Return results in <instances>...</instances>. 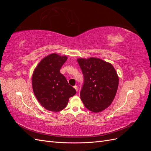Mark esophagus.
<instances>
[{
    "label": "esophagus",
    "mask_w": 151,
    "mask_h": 151,
    "mask_svg": "<svg viewBox=\"0 0 151 151\" xmlns=\"http://www.w3.org/2000/svg\"><path fill=\"white\" fill-rule=\"evenodd\" d=\"M74 88H75V89L76 90V91H78V87H77V86H74Z\"/></svg>",
    "instance_id": "1"
}]
</instances>
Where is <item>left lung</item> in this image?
<instances>
[{
	"label": "left lung",
	"instance_id": "1",
	"mask_svg": "<svg viewBox=\"0 0 151 151\" xmlns=\"http://www.w3.org/2000/svg\"><path fill=\"white\" fill-rule=\"evenodd\" d=\"M77 62L84 77L82 101L89 111H102L115 98L119 82L117 73L111 63L99 58H79Z\"/></svg>",
	"mask_w": 151,
	"mask_h": 151
}]
</instances>
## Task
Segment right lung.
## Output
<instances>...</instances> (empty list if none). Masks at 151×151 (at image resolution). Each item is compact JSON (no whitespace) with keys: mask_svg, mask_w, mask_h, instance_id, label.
<instances>
[{"mask_svg":"<svg viewBox=\"0 0 151 151\" xmlns=\"http://www.w3.org/2000/svg\"><path fill=\"white\" fill-rule=\"evenodd\" d=\"M66 56L50 54L41 61L34 70L32 86L36 99L47 110L58 112L64 109L68 99L76 93L68 84L60 70L66 60Z\"/></svg>","mask_w":151,"mask_h":151,"instance_id":"1","label":"right lung"}]
</instances>
